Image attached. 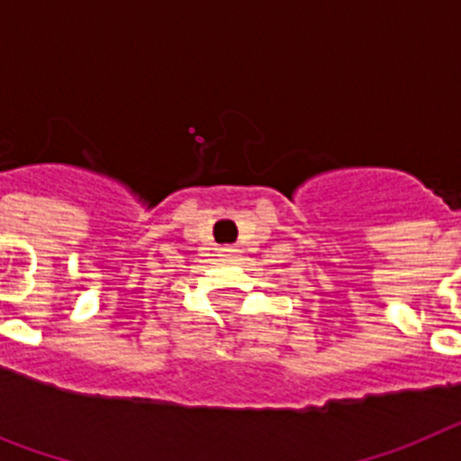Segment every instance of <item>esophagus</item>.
Wrapping results in <instances>:
<instances>
[{"label":"esophagus","instance_id":"1","mask_svg":"<svg viewBox=\"0 0 461 461\" xmlns=\"http://www.w3.org/2000/svg\"><path fill=\"white\" fill-rule=\"evenodd\" d=\"M222 253L230 255V253H234V250H231V248H222Z\"/></svg>","mask_w":461,"mask_h":461}]
</instances>
